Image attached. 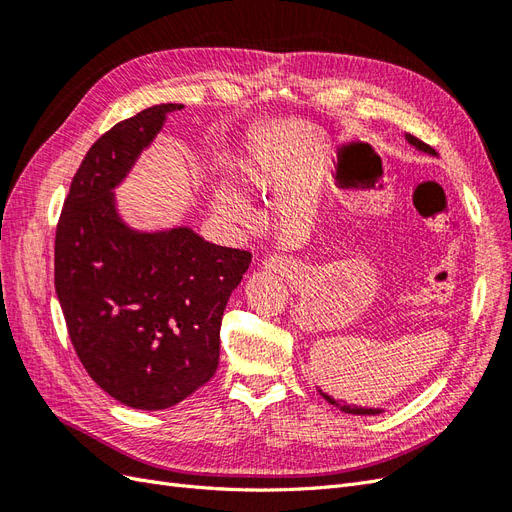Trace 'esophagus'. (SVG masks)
Returning <instances> with one entry per match:
<instances>
[{
  "instance_id": "34e87169",
  "label": "esophagus",
  "mask_w": 512,
  "mask_h": 512,
  "mask_svg": "<svg viewBox=\"0 0 512 512\" xmlns=\"http://www.w3.org/2000/svg\"><path fill=\"white\" fill-rule=\"evenodd\" d=\"M262 267H265L267 271H275V273H288L292 269V260L288 256L275 254V256H269L265 262H262Z\"/></svg>"
}]
</instances>
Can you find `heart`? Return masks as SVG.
Masks as SVG:
<instances>
[{"label":"heart","mask_w":512,"mask_h":512,"mask_svg":"<svg viewBox=\"0 0 512 512\" xmlns=\"http://www.w3.org/2000/svg\"><path fill=\"white\" fill-rule=\"evenodd\" d=\"M247 179L252 181V185H265V175L258 166H247ZM213 200L215 207L230 218L245 220L250 215V203H247L245 194L228 179H218L213 183Z\"/></svg>","instance_id":"1"}]
</instances>
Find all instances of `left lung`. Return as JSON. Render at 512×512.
I'll return each mask as SVG.
<instances>
[{"mask_svg":"<svg viewBox=\"0 0 512 512\" xmlns=\"http://www.w3.org/2000/svg\"><path fill=\"white\" fill-rule=\"evenodd\" d=\"M406 138H408V143H410V145H414L416 149H421V151H425V153H431V156H436V149L429 147L427 143H423L421 138H416V136H412V134H406ZM322 397L327 399L329 404L339 406L337 401H335V399H331L329 395H324V393H322ZM339 410H342V412H348V414H380V410H376V408H356V406H348V404H342V406H339Z\"/></svg>","mask_w":512,"mask_h":512,"instance_id":"8db88e82","label":"left lung"}]
</instances>
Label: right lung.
Masks as SVG:
<instances>
[{"label":"right lung","mask_w":512,"mask_h":512,"mask_svg":"<svg viewBox=\"0 0 512 512\" xmlns=\"http://www.w3.org/2000/svg\"><path fill=\"white\" fill-rule=\"evenodd\" d=\"M183 104H156L91 145L55 232V290L70 342L102 391L136 410H164L209 382L220 324L252 254L192 228L136 232L113 188Z\"/></svg>","instance_id":"add662e5"}]
</instances>
